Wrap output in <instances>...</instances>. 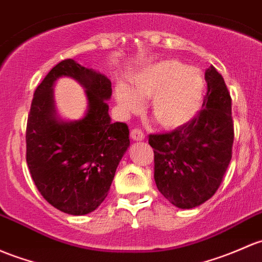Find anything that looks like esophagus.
<instances>
[{"mask_svg":"<svg viewBox=\"0 0 262 262\" xmlns=\"http://www.w3.org/2000/svg\"><path fill=\"white\" fill-rule=\"evenodd\" d=\"M130 138L136 140V142H140V140H144L145 137L142 130H139V129H133V130L130 132Z\"/></svg>","mask_w":262,"mask_h":262,"instance_id":"obj_1","label":"esophagus"}]
</instances>
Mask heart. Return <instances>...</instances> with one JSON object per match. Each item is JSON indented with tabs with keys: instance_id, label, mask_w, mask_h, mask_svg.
<instances>
[{
	"instance_id": "heart-1",
	"label": "heart",
	"mask_w": 262,
	"mask_h": 262,
	"mask_svg": "<svg viewBox=\"0 0 262 262\" xmlns=\"http://www.w3.org/2000/svg\"><path fill=\"white\" fill-rule=\"evenodd\" d=\"M205 96L200 69L177 60H161L144 66L130 76V86L115 85V99L124 113L140 109V99L150 98V113L159 125L180 128L194 118Z\"/></svg>"
}]
</instances>
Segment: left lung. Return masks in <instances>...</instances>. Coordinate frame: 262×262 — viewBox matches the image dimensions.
<instances>
[{
  "label": "left lung",
  "instance_id": "1",
  "mask_svg": "<svg viewBox=\"0 0 262 262\" xmlns=\"http://www.w3.org/2000/svg\"><path fill=\"white\" fill-rule=\"evenodd\" d=\"M202 110L180 128L150 134L157 188L176 207L189 210L216 193L232 157L231 96L221 74L206 70Z\"/></svg>",
  "mask_w": 262,
  "mask_h": 262
}]
</instances>
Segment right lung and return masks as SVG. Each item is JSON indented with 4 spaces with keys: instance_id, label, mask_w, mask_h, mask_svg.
<instances>
[{
    "instance_id": "right-lung-1",
    "label": "right lung",
    "mask_w": 262,
    "mask_h": 262,
    "mask_svg": "<svg viewBox=\"0 0 262 262\" xmlns=\"http://www.w3.org/2000/svg\"><path fill=\"white\" fill-rule=\"evenodd\" d=\"M71 77L85 90L88 109L78 121L57 114L53 85ZM112 82L105 75L64 60L51 69L35 90L26 128V162L42 197L57 210L74 216L95 211L114 180L129 148L125 123H112Z\"/></svg>"
}]
</instances>
